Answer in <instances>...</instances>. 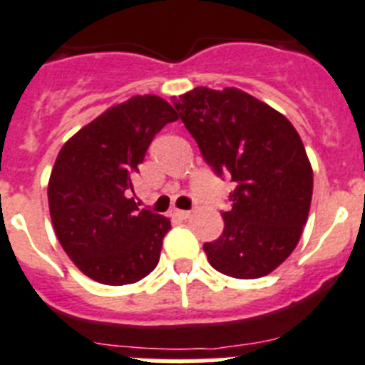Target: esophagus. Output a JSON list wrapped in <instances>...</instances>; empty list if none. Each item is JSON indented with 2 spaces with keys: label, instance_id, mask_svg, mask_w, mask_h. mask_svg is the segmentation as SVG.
Masks as SVG:
<instances>
[{
  "label": "esophagus",
  "instance_id": "34e87169",
  "mask_svg": "<svg viewBox=\"0 0 365 365\" xmlns=\"http://www.w3.org/2000/svg\"><path fill=\"white\" fill-rule=\"evenodd\" d=\"M173 217L180 218V220H185V218L191 217V211H182V209H176V211L173 213Z\"/></svg>",
  "mask_w": 365,
  "mask_h": 365
}]
</instances>
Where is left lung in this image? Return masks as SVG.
<instances>
[{
	"instance_id": "8db88e82",
	"label": "left lung",
	"mask_w": 365,
	"mask_h": 365,
	"mask_svg": "<svg viewBox=\"0 0 365 365\" xmlns=\"http://www.w3.org/2000/svg\"><path fill=\"white\" fill-rule=\"evenodd\" d=\"M205 163L237 187L222 211L224 231L204 244L209 264L257 279L294 252L312 200V167L287 117L237 88H195L173 99Z\"/></svg>"
}]
</instances>
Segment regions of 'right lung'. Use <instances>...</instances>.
<instances>
[{
    "instance_id": "add662e5",
    "label": "right lung",
    "mask_w": 365,
    "mask_h": 365,
    "mask_svg": "<svg viewBox=\"0 0 365 365\" xmlns=\"http://www.w3.org/2000/svg\"><path fill=\"white\" fill-rule=\"evenodd\" d=\"M176 119L167 101L138 95L60 150L47 187L51 220L68 257L93 281L130 284L156 268L170 220L138 209L126 195L154 135Z\"/></svg>"
}]
</instances>
